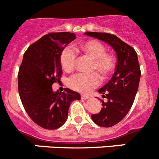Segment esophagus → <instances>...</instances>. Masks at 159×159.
<instances>
[{"label": "esophagus", "mask_w": 159, "mask_h": 159, "mask_svg": "<svg viewBox=\"0 0 159 159\" xmlns=\"http://www.w3.org/2000/svg\"><path fill=\"white\" fill-rule=\"evenodd\" d=\"M90 98V96L86 95H81V99H88Z\"/></svg>", "instance_id": "1"}]
</instances>
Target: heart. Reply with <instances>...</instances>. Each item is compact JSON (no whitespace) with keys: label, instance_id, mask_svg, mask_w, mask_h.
<instances>
[{"label":"heart","instance_id":"obj_1","mask_svg":"<svg viewBox=\"0 0 159 159\" xmlns=\"http://www.w3.org/2000/svg\"><path fill=\"white\" fill-rule=\"evenodd\" d=\"M76 50L81 51L93 59L92 70H98L104 77L111 74L116 65L114 55L107 52L106 47L99 40H90L79 44ZM60 63L66 71H72L75 67L77 53L73 48L67 46L62 50L60 57ZM102 82V77L98 71L79 72L71 75L67 81L68 86L81 93H89Z\"/></svg>","mask_w":159,"mask_h":159}]
</instances>
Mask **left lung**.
Returning <instances> with one entry per match:
<instances>
[{
	"instance_id": "8db88e82",
	"label": "left lung",
	"mask_w": 159,
	"mask_h": 159,
	"mask_svg": "<svg viewBox=\"0 0 159 159\" xmlns=\"http://www.w3.org/2000/svg\"><path fill=\"white\" fill-rule=\"evenodd\" d=\"M87 36L107 42L116 52L118 62L110 81L99 90L102 108L92 115L94 123L103 127H113L122 121L130 110L139 84L141 70L135 50L116 35L107 32H85Z\"/></svg>"
}]
</instances>
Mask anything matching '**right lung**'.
<instances>
[{
    "label": "right lung",
    "instance_id": "right-lung-1",
    "mask_svg": "<svg viewBox=\"0 0 159 159\" xmlns=\"http://www.w3.org/2000/svg\"><path fill=\"white\" fill-rule=\"evenodd\" d=\"M76 38L69 32H51L32 43L24 54L18 71V92L25 111L35 123L48 130L60 127L67 120L78 92L68 88L53 92L63 74L60 57L66 45Z\"/></svg>",
    "mask_w": 159,
    "mask_h": 159
}]
</instances>
